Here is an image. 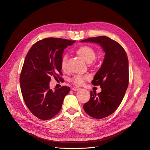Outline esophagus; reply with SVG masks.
I'll return each mask as SVG.
<instances>
[{"label":"esophagus","instance_id":"34e87169","mask_svg":"<svg viewBox=\"0 0 150 150\" xmlns=\"http://www.w3.org/2000/svg\"><path fill=\"white\" fill-rule=\"evenodd\" d=\"M79 89H80V88L77 87H74L72 88V90H74V91H77V90H78Z\"/></svg>","mask_w":150,"mask_h":150}]
</instances>
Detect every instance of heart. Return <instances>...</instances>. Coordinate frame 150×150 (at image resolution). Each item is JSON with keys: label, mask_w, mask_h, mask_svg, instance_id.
<instances>
[{"label": "heart", "mask_w": 150, "mask_h": 150, "mask_svg": "<svg viewBox=\"0 0 150 150\" xmlns=\"http://www.w3.org/2000/svg\"><path fill=\"white\" fill-rule=\"evenodd\" d=\"M76 53L88 63L93 62L95 57H96V52H95V50L91 47L88 45H84L79 47L77 50ZM67 59V54H64L62 57L60 63L61 67L63 70L66 69ZM89 78L90 76L88 75H76L71 79V83L75 85L81 86L84 84L86 80L88 79Z\"/></svg>", "instance_id": "1"}]
</instances>
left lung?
<instances>
[{"mask_svg": "<svg viewBox=\"0 0 150 150\" xmlns=\"http://www.w3.org/2000/svg\"><path fill=\"white\" fill-rule=\"evenodd\" d=\"M81 42L99 44L105 52L103 63L91 83L100 86L102 91H90V99L84 103L85 112L101 119L112 114L123 99L129 84V61L126 52L115 40L105 36L90 38Z\"/></svg>", "mask_w": 150, "mask_h": 150, "instance_id": "left-lung-1", "label": "left lung"}]
</instances>
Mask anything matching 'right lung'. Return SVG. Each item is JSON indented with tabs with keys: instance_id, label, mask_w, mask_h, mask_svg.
I'll return each instance as SVG.
<instances>
[{
	"instance_id": "1",
	"label": "right lung",
	"mask_w": 150,
	"mask_h": 150,
	"mask_svg": "<svg viewBox=\"0 0 150 150\" xmlns=\"http://www.w3.org/2000/svg\"><path fill=\"white\" fill-rule=\"evenodd\" d=\"M75 40L47 38L36 42L25 56L20 84L24 102L37 118L47 120L60 111L64 97L70 88L63 86L52 91L50 88L51 77L60 80L61 59L64 50Z\"/></svg>"
}]
</instances>
